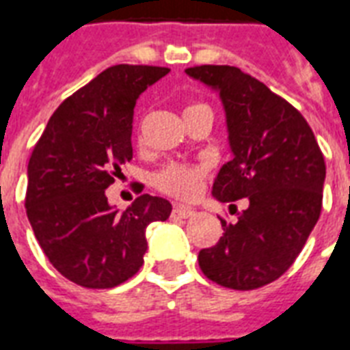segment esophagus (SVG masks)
Returning <instances> with one entry per match:
<instances>
[{"label": "esophagus", "instance_id": "esophagus-1", "mask_svg": "<svg viewBox=\"0 0 350 350\" xmlns=\"http://www.w3.org/2000/svg\"><path fill=\"white\" fill-rule=\"evenodd\" d=\"M172 213L176 217H182V219H187L191 215H195V209L189 208V206H183V204H174V208H172Z\"/></svg>", "mask_w": 350, "mask_h": 350}]
</instances>
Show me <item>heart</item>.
I'll use <instances>...</instances> for the list:
<instances>
[{"instance_id": "obj_1", "label": "heart", "mask_w": 350, "mask_h": 350, "mask_svg": "<svg viewBox=\"0 0 350 350\" xmlns=\"http://www.w3.org/2000/svg\"><path fill=\"white\" fill-rule=\"evenodd\" d=\"M209 109L204 103H189L183 109V115L187 116L196 111ZM208 174L206 163H168L155 174V187L176 198H193L200 187L202 180Z\"/></svg>"}]
</instances>
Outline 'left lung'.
Here are the masks:
<instances>
[{
	"label": "left lung",
	"mask_w": 350,
	"mask_h": 350,
	"mask_svg": "<svg viewBox=\"0 0 350 350\" xmlns=\"http://www.w3.org/2000/svg\"><path fill=\"white\" fill-rule=\"evenodd\" d=\"M189 76L219 89L234 159L219 170L213 196L245 198L235 222L202 248L198 265L222 287L250 291L293 265L323 208L325 157L306 118L267 85L228 64H200Z\"/></svg>",
	"instance_id": "left-lung-1"
}]
</instances>
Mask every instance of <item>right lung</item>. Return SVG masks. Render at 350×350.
<instances>
[{
    "mask_svg": "<svg viewBox=\"0 0 350 350\" xmlns=\"http://www.w3.org/2000/svg\"><path fill=\"white\" fill-rule=\"evenodd\" d=\"M168 72L148 64L103 70L57 107L33 148L27 219L51 265L77 286L107 289L129 280L144 263L146 226L172 211L170 202L150 195L118 211L105 196L133 159L137 98Z\"/></svg>",
    "mask_w": 350,
    "mask_h": 350,
    "instance_id": "obj_1",
    "label": "right lung"
}]
</instances>
